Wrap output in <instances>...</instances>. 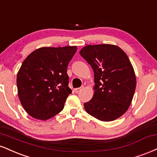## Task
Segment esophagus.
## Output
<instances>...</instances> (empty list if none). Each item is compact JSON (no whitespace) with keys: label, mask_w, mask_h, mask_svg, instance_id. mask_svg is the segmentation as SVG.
Wrapping results in <instances>:
<instances>
[{"label":"esophagus","mask_w":157,"mask_h":157,"mask_svg":"<svg viewBox=\"0 0 157 157\" xmlns=\"http://www.w3.org/2000/svg\"><path fill=\"white\" fill-rule=\"evenodd\" d=\"M82 89H83V86L80 87V88H75V89L74 90V91H75V93H76V94H77V93H79V92H80V91H81V90H82Z\"/></svg>","instance_id":"1"}]
</instances>
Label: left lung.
<instances>
[{"instance_id":"left-lung-1","label":"left lung","mask_w":157,"mask_h":157,"mask_svg":"<svg viewBox=\"0 0 157 157\" xmlns=\"http://www.w3.org/2000/svg\"><path fill=\"white\" fill-rule=\"evenodd\" d=\"M80 56L94 72V94L84 104L88 114L101 121H112L126 112L136 88L133 67L124 51L113 44L86 45Z\"/></svg>"}]
</instances>
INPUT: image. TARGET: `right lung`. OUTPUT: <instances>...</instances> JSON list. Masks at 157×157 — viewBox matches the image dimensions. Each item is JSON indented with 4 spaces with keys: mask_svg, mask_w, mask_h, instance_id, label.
Returning <instances> with one entry per match:
<instances>
[{
    "mask_svg": "<svg viewBox=\"0 0 157 157\" xmlns=\"http://www.w3.org/2000/svg\"><path fill=\"white\" fill-rule=\"evenodd\" d=\"M76 51V46L44 47L22 62L17 76L18 97L31 117L45 121L63 109L71 93L67 67Z\"/></svg>",
    "mask_w": 157,
    "mask_h": 157,
    "instance_id": "obj_1",
    "label": "right lung"
}]
</instances>
